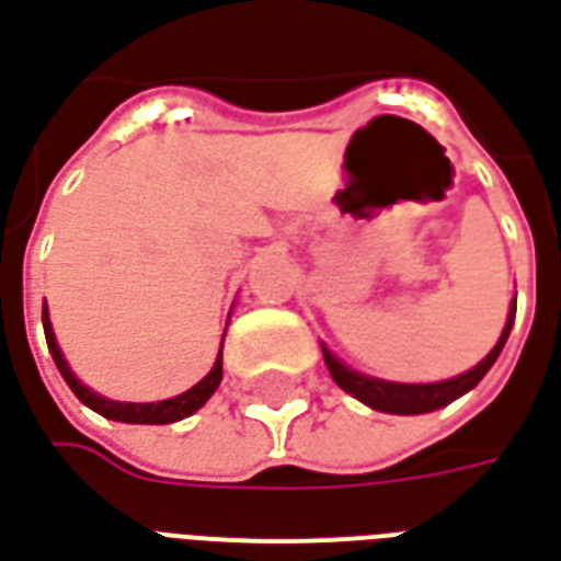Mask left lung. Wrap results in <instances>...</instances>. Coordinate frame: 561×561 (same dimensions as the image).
<instances>
[{
    "label": "left lung",
    "mask_w": 561,
    "mask_h": 561,
    "mask_svg": "<svg viewBox=\"0 0 561 561\" xmlns=\"http://www.w3.org/2000/svg\"><path fill=\"white\" fill-rule=\"evenodd\" d=\"M514 312H517V309L511 306L502 336H499L495 348L483 357L481 364L471 366L469 373H462V376L447 378V381H433V385H400V381H381V378L360 376V373H354V369H348V366L342 364L340 357H333V352H328V345H321V352H324V364H328L333 381H336L345 393H352L354 400H360L364 405H369V409H376V412L385 414H426L435 412V409H445V405H450L454 400H459L462 393H469V390L490 373V366L495 364V357L505 348L507 333L514 328Z\"/></svg>",
    "instance_id": "left-lung-1"
}]
</instances>
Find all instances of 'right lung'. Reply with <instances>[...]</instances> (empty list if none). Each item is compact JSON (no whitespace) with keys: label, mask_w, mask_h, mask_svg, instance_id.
Wrapping results in <instances>:
<instances>
[{"label":"right lung","mask_w":561,"mask_h":561,"mask_svg":"<svg viewBox=\"0 0 561 561\" xmlns=\"http://www.w3.org/2000/svg\"><path fill=\"white\" fill-rule=\"evenodd\" d=\"M42 321H44V336H47V348L54 354V364L56 369L62 373L66 378V385L75 390V397H78L83 405H90L92 412H99L107 421H119V423H173V421H183L188 414H195L204 402L216 393L221 381V352L216 357V364L209 369L207 376L197 381L195 388L185 390L180 397H173V400H161V402H114V400H104L99 397L95 390H90L83 381H80L75 373H71V366L66 364V357L59 352V345H56L54 328H50V316H47V304L42 306ZM225 342V336H221Z\"/></svg>","instance_id":"obj_1"}]
</instances>
